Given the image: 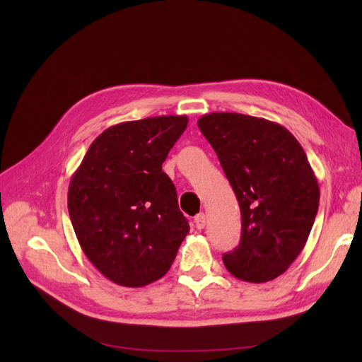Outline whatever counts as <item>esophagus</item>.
Returning <instances> with one entry per match:
<instances>
[{
	"label": "esophagus",
	"instance_id": "obj_1",
	"mask_svg": "<svg viewBox=\"0 0 362 362\" xmlns=\"http://www.w3.org/2000/svg\"><path fill=\"white\" fill-rule=\"evenodd\" d=\"M194 225H196V228H198V229H204V228H205V225H206V217H205L204 213H199L198 216L194 217Z\"/></svg>",
	"mask_w": 362,
	"mask_h": 362
}]
</instances>
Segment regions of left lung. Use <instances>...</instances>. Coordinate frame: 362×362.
Here are the masks:
<instances>
[{"label": "left lung", "instance_id": "left-lung-1", "mask_svg": "<svg viewBox=\"0 0 362 362\" xmlns=\"http://www.w3.org/2000/svg\"><path fill=\"white\" fill-rule=\"evenodd\" d=\"M198 127L216 151L242 211V238L223 255L237 279L278 278L305 247L320 190L303 148L287 128L240 113H208Z\"/></svg>", "mask_w": 362, "mask_h": 362}]
</instances>
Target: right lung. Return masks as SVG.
Segmentation results:
<instances>
[{
    "label": "right lung",
    "instance_id": "right-lung-1",
    "mask_svg": "<svg viewBox=\"0 0 362 362\" xmlns=\"http://www.w3.org/2000/svg\"><path fill=\"white\" fill-rule=\"evenodd\" d=\"M187 116L129 120L98 136L72 175L68 210L78 243L103 275L144 287L166 275L190 226L161 164Z\"/></svg>",
    "mask_w": 362,
    "mask_h": 362
}]
</instances>
